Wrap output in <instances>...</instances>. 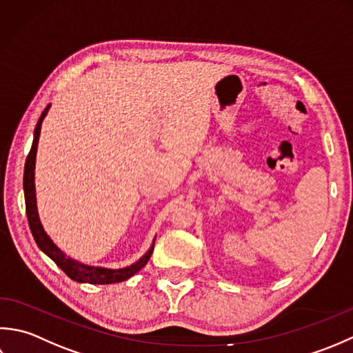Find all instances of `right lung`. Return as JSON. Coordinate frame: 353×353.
<instances>
[{
  "instance_id": "right-lung-1",
  "label": "right lung",
  "mask_w": 353,
  "mask_h": 353,
  "mask_svg": "<svg viewBox=\"0 0 353 353\" xmlns=\"http://www.w3.org/2000/svg\"><path fill=\"white\" fill-rule=\"evenodd\" d=\"M50 110V105L46 106V110L42 111L41 117L38 120V125L34 128L33 134V143L32 149L27 155L26 166H24V196H26V213L28 219V225H30L32 234L34 237L38 247L44 251V253L52 259V261L59 267L65 274L76 280V282L81 283H91V285H110V283H119L132 277L135 272H139L148 261L150 259V254L154 251V243L152 247L148 250V253L139 259L131 267L120 268V270H108V268H100V267H90V265L81 263L73 259L67 257L62 251L57 248L53 241L50 239L44 228L41 225V221L38 216V208H36V195H34V160H36V149H38V140L41 134V125L42 120L47 116Z\"/></svg>"
}]
</instances>
